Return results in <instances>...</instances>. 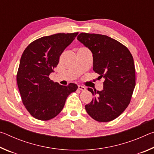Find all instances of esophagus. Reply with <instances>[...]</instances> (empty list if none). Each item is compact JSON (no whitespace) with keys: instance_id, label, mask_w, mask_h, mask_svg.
<instances>
[{"instance_id":"1","label":"esophagus","mask_w":154,"mask_h":154,"mask_svg":"<svg viewBox=\"0 0 154 154\" xmlns=\"http://www.w3.org/2000/svg\"><path fill=\"white\" fill-rule=\"evenodd\" d=\"M78 89L82 91H85L86 88H85V87L84 86H82V85H78Z\"/></svg>"}]
</instances>
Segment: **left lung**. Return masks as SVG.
Listing matches in <instances>:
<instances>
[{
  "label": "left lung",
  "instance_id": "left-lung-1",
  "mask_svg": "<svg viewBox=\"0 0 154 154\" xmlns=\"http://www.w3.org/2000/svg\"><path fill=\"white\" fill-rule=\"evenodd\" d=\"M77 40L92 51L93 70L103 77V90L88 88L94 98L85 106L96 121L107 122L123 113L136 85L133 57L126 46L108 36L82 32Z\"/></svg>",
  "mask_w": 154,
  "mask_h": 154
}]
</instances>
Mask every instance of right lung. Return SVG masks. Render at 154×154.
I'll use <instances>...</instances> for the list:
<instances>
[{"label":"right lung","instance_id":"1","mask_svg":"<svg viewBox=\"0 0 154 154\" xmlns=\"http://www.w3.org/2000/svg\"><path fill=\"white\" fill-rule=\"evenodd\" d=\"M78 32L58 33L43 36L28 45L21 57L17 83L22 103L34 118L49 120L60 113L70 94L78 88L54 83L49 75L54 72L60 56Z\"/></svg>","mask_w":154,"mask_h":154}]
</instances>
